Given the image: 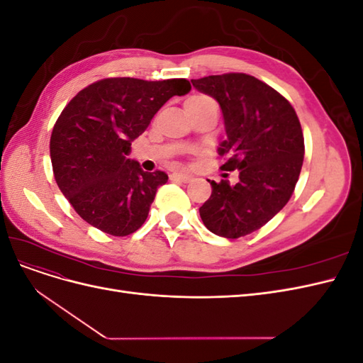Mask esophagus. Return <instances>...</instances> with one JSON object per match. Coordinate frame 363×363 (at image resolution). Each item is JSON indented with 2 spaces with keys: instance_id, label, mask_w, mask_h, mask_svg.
<instances>
[{
  "instance_id": "1",
  "label": "esophagus",
  "mask_w": 363,
  "mask_h": 363,
  "mask_svg": "<svg viewBox=\"0 0 363 363\" xmlns=\"http://www.w3.org/2000/svg\"><path fill=\"white\" fill-rule=\"evenodd\" d=\"M171 180L174 182H183V183H188L191 180V175H186V174H180V172H172L171 175Z\"/></svg>"
}]
</instances>
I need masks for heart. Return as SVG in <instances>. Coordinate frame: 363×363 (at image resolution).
<instances>
[{
    "mask_svg": "<svg viewBox=\"0 0 363 363\" xmlns=\"http://www.w3.org/2000/svg\"><path fill=\"white\" fill-rule=\"evenodd\" d=\"M188 101H191V103H206V101H213V100H212V98H208V96H204V95H196V96L189 98Z\"/></svg>",
    "mask_w": 363,
    "mask_h": 363,
    "instance_id": "1",
    "label": "heart"
}]
</instances>
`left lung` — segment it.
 <instances>
[{"label": "left lung", "instance_id": "left-lung-1", "mask_svg": "<svg viewBox=\"0 0 363 363\" xmlns=\"http://www.w3.org/2000/svg\"><path fill=\"white\" fill-rule=\"evenodd\" d=\"M221 106L227 139L219 147L224 171H239L236 184L211 182L200 216L212 233L238 239L256 232L286 206L298 182L304 138L291 103L244 72L192 80Z\"/></svg>", "mask_w": 363, "mask_h": 363}]
</instances>
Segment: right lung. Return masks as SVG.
Returning <instances> with one entry per match:
<instances>
[{
    "instance_id": "add662e5",
    "label": "right lung",
    "mask_w": 363,
    "mask_h": 363,
    "mask_svg": "<svg viewBox=\"0 0 363 363\" xmlns=\"http://www.w3.org/2000/svg\"><path fill=\"white\" fill-rule=\"evenodd\" d=\"M189 91L186 79L111 77L86 86L65 106L50 139L52 172L87 224L107 235L128 236L145 223L168 174L145 172L127 159L131 142L171 96Z\"/></svg>"
}]
</instances>
